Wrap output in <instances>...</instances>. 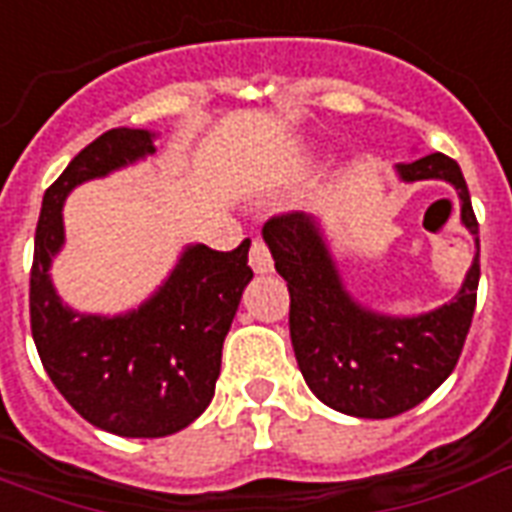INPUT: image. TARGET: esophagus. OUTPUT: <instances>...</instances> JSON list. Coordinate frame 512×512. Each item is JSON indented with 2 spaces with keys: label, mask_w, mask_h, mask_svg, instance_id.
Here are the masks:
<instances>
[{
  "label": "esophagus",
  "mask_w": 512,
  "mask_h": 512,
  "mask_svg": "<svg viewBox=\"0 0 512 512\" xmlns=\"http://www.w3.org/2000/svg\"><path fill=\"white\" fill-rule=\"evenodd\" d=\"M249 266L255 274H271L274 271V260H271V252L263 238H255L252 241V249H249Z\"/></svg>",
  "instance_id": "obj_1"
}]
</instances>
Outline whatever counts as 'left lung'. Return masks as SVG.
I'll list each match as a JSON object with an SVG mask.
<instances>
[{"label": "left lung", "mask_w": 512, "mask_h": 512, "mask_svg": "<svg viewBox=\"0 0 512 512\" xmlns=\"http://www.w3.org/2000/svg\"><path fill=\"white\" fill-rule=\"evenodd\" d=\"M404 184L448 181L475 257L450 304L423 314H385L347 290L320 219L304 211L268 219L263 241L290 290V339L309 391L352 418H393L429 399L456 369L480 282L478 219L456 160L426 154L396 165Z\"/></svg>", "instance_id": "left-lung-1"}]
</instances>
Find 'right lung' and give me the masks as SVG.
<instances>
[{
    "mask_svg": "<svg viewBox=\"0 0 512 512\" xmlns=\"http://www.w3.org/2000/svg\"><path fill=\"white\" fill-rule=\"evenodd\" d=\"M154 132H102L45 189L29 279L32 336L56 391L81 418L119 437H168L203 415L217 385L222 344L252 279L249 241L233 252L189 244L140 306L78 312L62 301L51 263L64 246L67 195L92 179L154 157Z\"/></svg>",
    "mask_w": 512,
    "mask_h": 512,
    "instance_id": "right-lung-1",
    "label": "right lung"
}]
</instances>
